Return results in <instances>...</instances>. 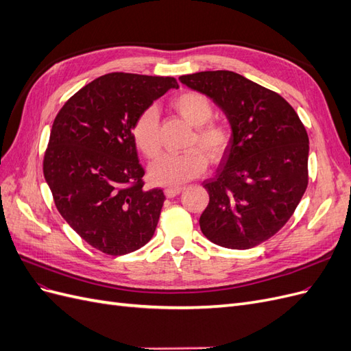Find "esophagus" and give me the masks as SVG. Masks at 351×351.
Listing matches in <instances>:
<instances>
[{"label":"esophagus","instance_id":"34e87169","mask_svg":"<svg viewBox=\"0 0 351 351\" xmlns=\"http://www.w3.org/2000/svg\"><path fill=\"white\" fill-rule=\"evenodd\" d=\"M183 190H184L183 187H167V189H165V196H167V197H174V196L182 193Z\"/></svg>","mask_w":351,"mask_h":351}]
</instances>
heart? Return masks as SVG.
<instances>
[{
    "label": "heart",
    "instance_id": "b5f03b06",
    "mask_svg": "<svg viewBox=\"0 0 351 351\" xmlns=\"http://www.w3.org/2000/svg\"><path fill=\"white\" fill-rule=\"evenodd\" d=\"M171 104L189 124L196 127L190 139L192 149L183 154L165 152L155 158L149 165L152 183L173 187L184 184L204 173L208 167L206 156L214 162L222 159L231 142V132L224 123L210 121L214 107L204 93L187 90L177 95ZM132 132L137 149L143 155L151 158L158 154L161 141L159 115L155 107H147L137 115Z\"/></svg>",
    "mask_w": 351,
    "mask_h": 351
}]
</instances>
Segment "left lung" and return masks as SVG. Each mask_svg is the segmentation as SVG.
Listing matches in <instances>:
<instances>
[{
    "mask_svg": "<svg viewBox=\"0 0 351 351\" xmlns=\"http://www.w3.org/2000/svg\"><path fill=\"white\" fill-rule=\"evenodd\" d=\"M180 82L214 101L231 125L218 173L204 183L209 204L200 230L222 247L258 246L285 226L306 192L304 125L278 93L234 71H200Z\"/></svg>",
    "mask_w": 351,
    "mask_h": 351,
    "instance_id": "left-lung-1",
    "label": "left lung"
}]
</instances>
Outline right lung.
<instances>
[{
  "instance_id": "right-lung-1",
  "label": "right lung",
  "mask_w": 351,
  "mask_h": 351,
  "mask_svg": "<svg viewBox=\"0 0 351 351\" xmlns=\"http://www.w3.org/2000/svg\"><path fill=\"white\" fill-rule=\"evenodd\" d=\"M174 77L110 73L83 86L52 124L44 176L61 217L92 247L121 256L154 236L161 189L145 190L133 124Z\"/></svg>"
}]
</instances>
